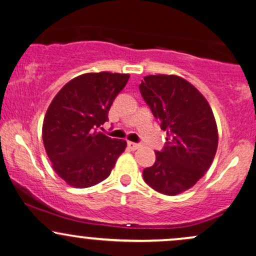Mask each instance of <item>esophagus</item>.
Masks as SVG:
<instances>
[{
    "label": "esophagus",
    "instance_id": "34e87169",
    "mask_svg": "<svg viewBox=\"0 0 256 256\" xmlns=\"http://www.w3.org/2000/svg\"><path fill=\"white\" fill-rule=\"evenodd\" d=\"M128 146L131 149V150H136L140 146V143H134V142H128Z\"/></svg>",
    "mask_w": 256,
    "mask_h": 256
}]
</instances>
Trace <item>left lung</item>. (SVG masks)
Segmentation results:
<instances>
[{"mask_svg":"<svg viewBox=\"0 0 256 256\" xmlns=\"http://www.w3.org/2000/svg\"><path fill=\"white\" fill-rule=\"evenodd\" d=\"M140 91L167 134L143 179L156 192L174 196L194 186L212 165L218 148L216 119L202 94L178 76H146Z\"/></svg>","mask_w":256,"mask_h":256,"instance_id":"left-lung-1","label":"left lung"}]
</instances>
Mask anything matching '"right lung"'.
<instances>
[{
	"label": "right lung",
	"instance_id": "obj_1",
	"mask_svg": "<svg viewBox=\"0 0 256 256\" xmlns=\"http://www.w3.org/2000/svg\"><path fill=\"white\" fill-rule=\"evenodd\" d=\"M130 76L85 73L58 92L44 116L42 136L52 168L74 188H89L110 174L126 140L100 131Z\"/></svg>",
	"mask_w": 256,
	"mask_h": 256
}]
</instances>
